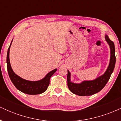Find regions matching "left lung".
I'll return each mask as SVG.
<instances>
[{
    "label": "left lung",
    "instance_id": "1",
    "mask_svg": "<svg viewBox=\"0 0 121 121\" xmlns=\"http://www.w3.org/2000/svg\"><path fill=\"white\" fill-rule=\"evenodd\" d=\"M105 39L109 44L110 48V60L109 65L105 73L95 80L93 81H83L81 84H74L70 81V73L68 70L67 81L69 91L73 94L80 96L91 95L101 91L106 85L111 75L113 73L116 64V57L115 55L114 44L109 37L106 35Z\"/></svg>",
    "mask_w": 121,
    "mask_h": 121
}]
</instances>
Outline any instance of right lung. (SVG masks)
I'll list each match as a JSON object with an SVG mask.
<instances>
[{
	"label": "right lung",
	"mask_w": 121,
	"mask_h": 121,
	"mask_svg": "<svg viewBox=\"0 0 121 121\" xmlns=\"http://www.w3.org/2000/svg\"><path fill=\"white\" fill-rule=\"evenodd\" d=\"M12 40L8 49L7 55V64L8 75H9V78L13 84L19 91L26 94L35 95V94H41L45 91L49 85L50 78H51V76L56 72L57 69H54L50 72L44 78L40 81H30L21 78L13 72V70L11 68V66L10 62H9V49H10Z\"/></svg>",
	"instance_id": "1"
}]
</instances>
